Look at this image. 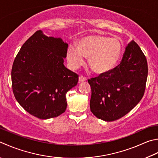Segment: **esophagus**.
Segmentation results:
<instances>
[{"label": "esophagus", "mask_w": 158, "mask_h": 158, "mask_svg": "<svg viewBox=\"0 0 158 158\" xmlns=\"http://www.w3.org/2000/svg\"><path fill=\"white\" fill-rule=\"evenodd\" d=\"M86 81V78L85 77H83L82 75L79 77V82H82V81Z\"/></svg>", "instance_id": "esophagus-1"}]
</instances>
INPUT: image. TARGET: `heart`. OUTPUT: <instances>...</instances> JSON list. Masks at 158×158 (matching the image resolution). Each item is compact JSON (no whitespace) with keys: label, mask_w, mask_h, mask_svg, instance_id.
Returning a JSON list of instances; mask_svg holds the SVG:
<instances>
[{"label":"heart","mask_w":158,"mask_h":158,"mask_svg":"<svg viewBox=\"0 0 158 158\" xmlns=\"http://www.w3.org/2000/svg\"><path fill=\"white\" fill-rule=\"evenodd\" d=\"M122 46L117 39L105 35H89L79 40L77 47L69 46L67 60L73 69L84 62L83 57H88L89 66L94 72L103 74L112 70L118 63Z\"/></svg>","instance_id":"obj_1"}]
</instances>
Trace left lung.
<instances>
[{
	"label": "left lung",
	"instance_id": "obj_1",
	"mask_svg": "<svg viewBox=\"0 0 158 158\" xmlns=\"http://www.w3.org/2000/svg\"><path fill=\"white\" fill-rule=\"evenodd\" d=\"M147 75L146 57L133 40L126 46L119 65L88 79L92 89L89 106L92 114L107 122L126 115L143 98Z\"/></svg>",
	"mask_w": 158,
	"mask_h": 158
}]
</instances>
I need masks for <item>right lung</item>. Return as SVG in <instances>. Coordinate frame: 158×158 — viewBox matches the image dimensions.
Instances as JSON below:
<instances>
[{"mask_svg":"<svg viewBox=\"0 0 158 158\" xmlns=\"http://www.w3.org/2000/svg\"><path fill=\"white\" fill-rule=\"evenodd\" d=\"M68 44L37 31L22 46L11 69L12 89L24 110L40 119L66 111V94L77 85L79 75L64 65Z\"/></svg>","mask_w":158,"mask_h":158,"instance_id":"obj_1","label":"right lung"}]
</instances>
